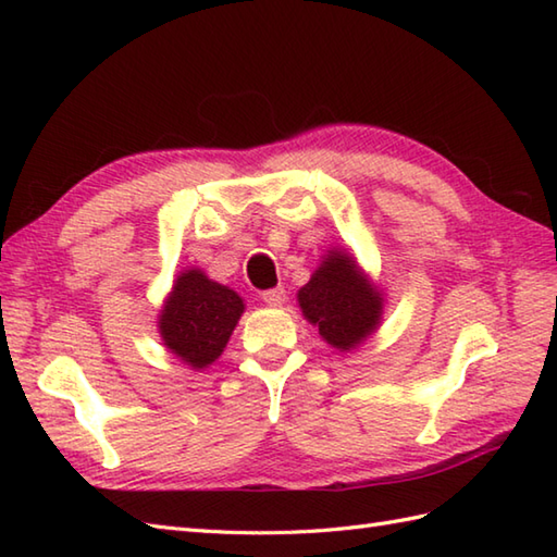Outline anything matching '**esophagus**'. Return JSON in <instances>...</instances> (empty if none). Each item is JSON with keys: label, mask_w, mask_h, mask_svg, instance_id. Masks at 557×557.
Returning <instances> with one entry per match:
<instances>
[{"label": "esophagus", "mask_w": 557, "mask_h": 557, "mask_svg": "<svg viewBox=\"0 0 557 557\" xmlns=\"http://www.w3.org/2000/svg\"><path fill=\"white\" fill-rule=\"evenodd\" d=\"M285 299H287L285 287H275V289L263 292V301L270 304V306H282V304H285Z\"/></svg>", "instance_id": "34e87169"}]
</instances>
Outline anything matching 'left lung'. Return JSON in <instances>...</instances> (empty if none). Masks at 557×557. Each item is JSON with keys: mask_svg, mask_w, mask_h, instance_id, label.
Returning <instances> with one entry per match:
<instances>
[{"mask_svg": "<svg viewBox=\"0 0 557 557\" xmlns=\"http://www.w3.org/2000/svg\"><path fill=\"white\" fill-rule=\"evenodd\" d=\"M306 321L339 351L357 349L383 318V294L347 251H327L297 294Z\"/></svg>", "mask_w": 557, "mask_h": 557, "instance_id": "8db88e82", "label": "left lung"}]
</instances>
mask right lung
I'll return each instance as SVG.
<instances>
[{
	"label": "right lung",
	"mask_w": 557,
	"mask_h": 557,
	"mask_svg": "<svg viewBox=\"0 0 557 557\" xmlns=\"http://www.w3.org/2000/svg\"><path fill=\"white\" fill-rule=\"evenodd\" d=\"M242 313L244 299L234 289L198 268L184 270L160 311V337L176 359L200 371L220 359Z\"/></svg>",
	"instance_id": "obj_1"
}]
</instances>
